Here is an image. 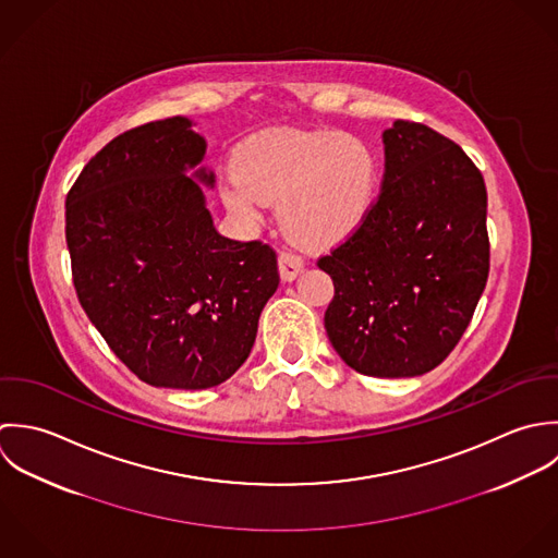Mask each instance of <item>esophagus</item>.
<instances>
[{
	"instance_id": "esophagus-1",
	"label": "esophagus",
	"mask_w": 558,
	"mask_h": 558,
	"mask_svg": "<svg viewBox=\"0 0 558 558\" xmlns=\"http://www.w3.org/2000/svg\"><path fill=\"white\" fill-rule=\"evenodd\" d=\"M278 269H280V278H282L284 282H293V280L300 276V271L304 269V260H302V256H298L295 252L284 250V252H280V256H278Z\"/></svg>"
}]
</instances>
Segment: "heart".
<instances>
[{"label":"heart","instance_id":"b5f03b06","mask_svg":"<svg viewBox=\"0 0 558 558\" xmlns=\"http://www.w3.org/2000/svg\"><path fill=\"white\" fill-rule=\"evenodd\" d=\"M379 185L375 148L338 129H269L245 140L234 170L220 179L226 209L256 223L278 203L289 236L306 247H332L368 218Z\"/></svg>","mask_w":558,"mask_h":558}]
</instances>
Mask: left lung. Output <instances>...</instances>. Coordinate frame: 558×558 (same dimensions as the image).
<instances>
[{
    "label": "left lung",
    "mask_w": 558,
    "mask_h": 558,
    "mask_svg": "<svg viewBox=\"0 0 558 558\" xmlns=\"http://www.w3.org/2000/svg\"><path fill=\"white\" fill-rule=\"evenodd\" d=\"M384 150L368 218L317 263L335 282L326 332L362 375L416 377L454 349L485 289L487 190L472 159L427 124L395 120Z\"/></svg>",
    "instance_id": "8db88e82"
}]
</instances>
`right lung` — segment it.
Segmentation results:
<instances>
[{
    "mask_svg": "<svg viewBox=\"0 0 558 558\" xmlns=\"http://www.w3.org/2000/svg\"><path fill=\"white\" fill-rule=\"evenodd\" d=\"M192 120L172 116L106 144L66 196V245L82 308L113 353L157 388L203 390L250 355L276 293V252L222 236L205 194L214 174Z\"/></svg>",
    "mask_w": 558,
    "mask_h": 558,
    "instance_id": "obj_1",
    "label": "right lung"
}]
</instances>
